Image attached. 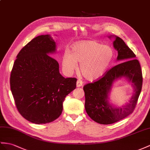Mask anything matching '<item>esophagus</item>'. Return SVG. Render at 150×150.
<instances>
[{"instance_id": "1", "label": "esophagus", "mask_w": 150, "mask_h": 150, "mask_svg": "<svg viewBox=\"0 0 150 150\" xmlns=\"http://www.w3.org/2000/svg\"><path fill=\"white\" fill-rule=\"evenodd\" d=\"M83 85V82L81 80H78L77 82H76V87H81Z\"/></svg>"}]
</instances>
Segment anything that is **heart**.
Returning <instances> with one entry per match:
<instances>
[{"label":"heart","instance_id":"b5f03b06","mask_svg":"<svg viewBox=\"0 0 150 150\" xmlns=\"http://www.w3.org/2000/svg\"><path fill=\"white\" fill-rule=\"evenodd\" d=\"M113 56V50L110 46L94 40L83 41L73 46L71 52L68 50L64 52L62 65L64 71L70 74L77 69L78 61L83 76L93 81L105 74Z\"/></svg>","mask_w":150,"mask_h":150}]
</instances>
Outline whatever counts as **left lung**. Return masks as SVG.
Listing matches in <instances>:
<instances>
[{"label": "left lung", "mask_w": 150, "mask_h": 150, "mask_svg": "<svg viewBox=\"0 0 150 150\" xmlns=\"http://www.w3.org/2000/svg\"><path fill=\"white\" fill-rule=\"evenodd\" d=\"M113 46L118 51L117 60L124 62L112 67L101 78L83 87L86 112L91 119L100 124H112L131 114L136 108L143 85L141 65L139 61L134 59L135 54L118 37H116ZM122 76H126L133 83L135 93L126 106L114 108L108 101V94L112 82Z\"/></svg>", "instance_id": "obj_1"}]
</instances>
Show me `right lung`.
<instances>
[{
    "instance_id": "add662e5",
    "label": "right lung",
    "mask_w": 150,
    "mask_h": 150,
    "mask_svg": "<svg viewBox=\"0 0 150 150\" xmlns=\"http://www.w3.org/2000/svg\"><path fill=\"white\" fill-rule=\"evenodd\" d=\"M55 51L50 35L38 36L19 52L11 70L10 86L17 110L36 124L58 118L65 97L76 88V79L63 77L58 62L49 55Z\"/></svg>"
}]
</instances>
